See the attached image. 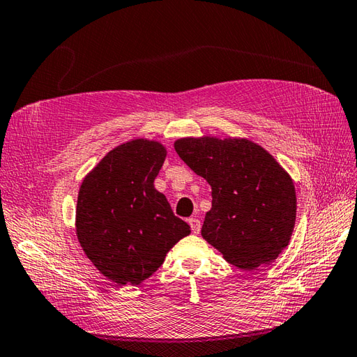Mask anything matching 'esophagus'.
<instances>
[{
	"mask_svg": "<svg viewBox=\"0 0 357 357\" xmlns=\"http://www.w3.org/2000/svg\"><path fill=\"white\" fill-rule=\"evenodd\" d=\"M188 225L192 227V231L195 234H197L199 231H201V220L196 219V218H190L188 219Z\"/></svg>",
	"mask_w": 357,
	"mask_h": 357,
	"instance_id": "34e87169",
	"label": "esophagus"
}]
</instances>
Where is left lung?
<instances>
[{"mask_svg":"<svg viewBox=\"0 0 357 357\" xmlns=\"http://www.w3.org/2000/svg\"><path fill=\"white\" fill-rule=\"evenodd\" d=\"M175 151L211 185L202 237L240 269L269 264L291 240L296 196L291 176L245 138H181Z\"/></svg>","mask_w":357,"mask_h":357,"instance_id":"obj_1","label":"left lung"}]
</instances>
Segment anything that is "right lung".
<instances>
[{"label":"right lung","mask_w":357,"mask_h":357,"mask_svg":"<svg viewBox=\"0 0 357 357\" xmlns=\"http://www.w3.org/2000/svg\"><path fill=\"white\" fill-rule=\"evenodd\" d=\"M165 160L156 141L134 139L112 149L82 182L76 229L82 250L117 284H139L190 234L153 187Z\"/></svg>","instance_id":"right-lung-1"}]
</instances>
